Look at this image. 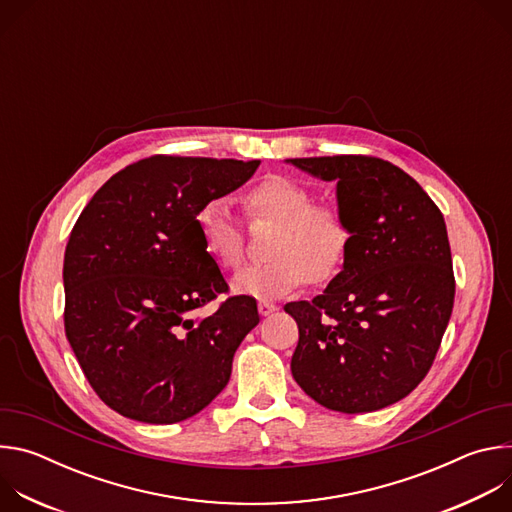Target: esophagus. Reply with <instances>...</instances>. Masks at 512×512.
Returning <instances> with one entry per match:
<instances>
[{
  "label": "esophagus",
  "instance_id": "1",
  "mask_svg": "<svg viewBox=\"0 0 512 512\" xmlns=\"http://www.w3.org/2000/svg\"><path fill=\"white\" fill-rule=\"evenodd\" d=\"M257 310H259V314H261V316H271L273 312H277V306H275V304H271V302H265V300H263V302H259V304H257Z\"/></svg>",
  "mask_w": 512,
  "mask_h": 512
}]
</instances>
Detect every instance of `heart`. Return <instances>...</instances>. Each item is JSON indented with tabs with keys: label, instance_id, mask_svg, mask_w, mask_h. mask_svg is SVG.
Masks as SVG:
<instances>
[{
	"label": "heart",
	"instance_id": "obj_1",
	"mask_svg": "<svg viewBox=\"0 0 512 512\" xmlns=\"http://www.w3.org/2000/svg\"><path fill=\"white\" fill-rule=\"evenodd\" d=\"M253 218L275 223L269 257L235 273L231 287L241 296L275 300L287 296L308 277L324 281L336 275L350 249V229L344 216L326 204H314V194L300 182L271 176L245 194ZM196 229L204 251L225 269L243 259V235L227 198H210L196 214Z\"/></svg>",
	"mask_w": 512,
	"mask_h": 512
}]
</instances>
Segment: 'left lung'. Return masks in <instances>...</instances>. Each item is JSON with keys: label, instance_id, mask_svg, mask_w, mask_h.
<instances>
[{"label": "left lung", "instance_id": "1", "mask_svg": "<svg viewBox=\"0 0 512 512\" xmlns=\"http://www.w3.org/2000/svg\"><path fill=\"white\" fill-rule=\"evenodd\" d=\"M336 184L350 229L340 273L312 302H289L300 340L291 375L316 403L367 413L407 397L427 375L454 308L444 216L391 162L367 156L285 160Z\"/></svg>", "mask_w": 512, "mask_h": 512}]
</instances>
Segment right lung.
I'll list each match as a JSON object with an SVG mask.
<instances>
[{
  "label": "right lung",
  "instance_id": "obj_1",
  "mask_svg": "<svg viewBox=\"0 0 512 512\" xmlns=\"http://www.w3.org/2000/svg\"><path fill=\"white\" fill-rule=\"evenodd\" d=\"M259 162L154 156L111 176L64 251V330L95 393L123 417L176 423L221 393L257 304L235 296L204 251L196 214Z\"/></svg>",
  "mask_w": 512,
  "mask_h": 512
}]
</instances>
